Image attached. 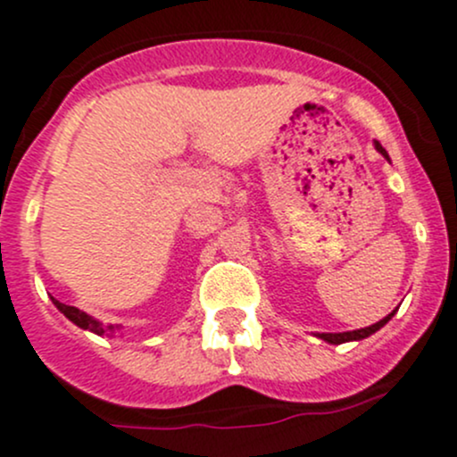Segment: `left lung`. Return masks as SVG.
Masks as SVG:
<instances>
[{
	"instance_id": "1",
	"label": "left lung",
	"mask_w": 457,
	"mask_h": 457,
	"mask_svg": "<svg viewBox=\"0 0 457 457\" xmlns=\"http://www.w3.org/2000/svg\"><path fill=\"white\" fill-rule=\"evenodd\" d=\"M376 150L380 152L382 156H385V159H389V156H386V152H385V147L380 145V143L376 141ZM391 316L394 314H389V316H385L382 318L380 322H376V325H371V327H365V329H353V331H343V334H318V338H322V340H327V343H331V345H340V343H349V340H362V338H367V336H371V334H376L378 329H380V327H385L386 322L391 320Z\"/></svg>"
}]
</instances>
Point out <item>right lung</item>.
<instances>
[{
  "label": "right lung",
  "mask_w": 457,
  "mask_h": 457,
  "mask_svg": "<svg viewBox=\"0 0 457 457\" xmlns=\"http://www.w3.org/2000/svg\"><path fill=\"white\" fill-rule=\"evenodd\" d=\"M53 303H54V305H57V310L62 312L63 316L71 318V320L75 322V325L84 327V329L95 331V334H99V336L105 334V331H114V325H101L99 320H95V318H92V316H87L86 312H79V310H77V307L63 305V303H59L57 298H53Z\"/></svg>",
  "instance_id": "1"
}]
</instances>
